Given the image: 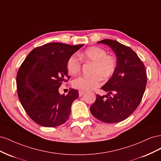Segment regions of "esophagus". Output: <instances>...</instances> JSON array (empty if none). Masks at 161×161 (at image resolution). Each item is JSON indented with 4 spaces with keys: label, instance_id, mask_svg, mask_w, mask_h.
I'll return each instance as SVG.
<instances>
[{
    "label": "esophagus",
    "instance_id": "obj_1",
    "mask_svg": "<svg viewBox=\"0 0 161 161\" xmlns=\"http://www.w3.org/2000/svg\"><path fill=\"white\" fill-rule=\"evenodd\" d=\"M85 91H79V95L80 97H81L82 95L85 94Z\"/></svg>",
    "mask_w": 161,
    "mask_h": 161
}]
</instances>
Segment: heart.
<instances>
[{"label": "heart", "instance_id": "obj_1", "mask_svg": "<svg viewBox=\"0 0 161 161\" xmlns=\"http://www.w3.org/2000/svg\"><path fill=\"white\" fill-rule=\"evenodd\" d=\"M80 60L85 62L92 63L91 76H80L72 81L74 88L80 91H89L100 85L101 78L108 79L114 74L117 68L116 58L107 55L103 48L92 46L79 53ZM68 72L71 75L79 73L81 69V62L75 55L71 56L66 63Z\"/></svg>", "mask_w": 161, "mask_h": 161}]
</instances>
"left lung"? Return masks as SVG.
<instances>
[{
  "label": "left lung",
  "instance_id": "left-lung-1",
  "mask_svg": "<svg viewBox=\"0 0 161 161\" xmlns=\"http://www.w3.org/2000/svg\"><path fill=\"white\" fill-rule=\"evenodd\" d=\"M97 43L109 46L114 52L117 68L101 87L108 94L97 95L90 111L102 122L118 123L128 118L138 107L147 85V71L143 62L130 47L108 39ZM111 94L113 95L112 97Z\"/></svg>",
  "mask_w": 161,
  "mask_h": 161
}]
</instances>
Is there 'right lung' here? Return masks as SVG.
Listing matches in <instances>:
<instances>
[{
  "instance_id": "right-lung-1",
  "label": "right lung",
  "mask_w": 161,
  "mask_h": 161,
  "mask_svg": "<svg viewBox=\"0 0 161 161\" xmlns=\"http://www.w3.org/2000/svg\"><path fill=\"white\" fill-rule=\"evenodd\" d=\"M82 45L50 43L34 48L17 75L19 101L29 117L43 127H56L69 119L72 102L79 91L70 89L66 95L59 88L70 79L66 63Z\"/></svg>"
}]
</instances>
